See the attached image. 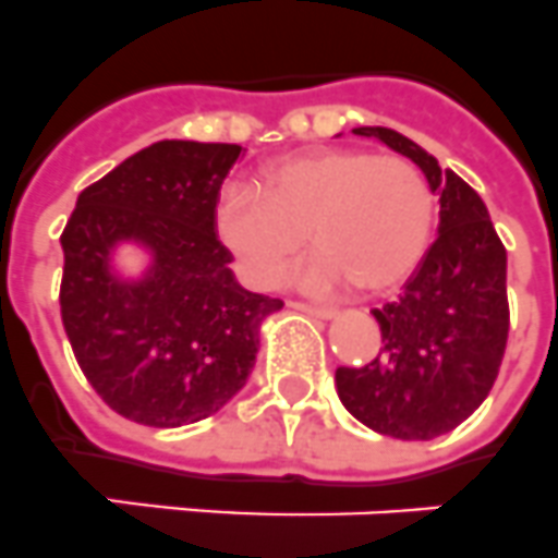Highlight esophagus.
I'll list each match as a JSON object with an SVG mask.
<instances>
[{
	"label": "esophagus",
	"instance_id": "34e87169",
	"mask_svg": "<svg viewBox=\"0 0 558 558\" xmlns=\"http://www.w3.org/2000/svg\"><path fill=\"white\" fill-rule=\"evenodd\" d=\"M294 308H301V312H306V315L312 317H320V320H331V317L337 315L335 308L329 306H315V303H292Z\"/></svg>",
	"mask_w": 558,
	"mask_h": 558
}]
</instances>
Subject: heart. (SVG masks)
<instances>
[{"instance_id": "heart-1", "label": "heart", "mask_w": 558, "mask_h": 558, "mask_svg": "<svg viewBox=\"0 0 558 558\" xmlns=\"http://www.w3.org/2000/svg\"><path fill=\"white\" fill-rule=\"evenodd\" d=\"M437 195L402 158L366 149H320L266 167L255 186L218 195L215 229L252 287H271L308 241L320 246L294 280L315 292L357 283L400 287L428 250Z\"/></svg>"}]
</instances>
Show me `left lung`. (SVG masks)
I'll return each mask as SVG.
<instances>
[{
  "label": "left lung",
  "instance_id": "1",
  "mask_svg": "<svg viewBox=\"0 0 558 558\" xmlns=\"http://www.w3.org/2000/svg\"><path fill=\"white\" fill-rule=\"evenodd\" d=\"M423 170L439 195V235L397 301L374 308L380 351L335 372L351 416L397 439H434L488 397L508 343V255L488 207L453 170L388 128H357Z\"/></svg>",
  "mask_w": 558,
  "mask_h": 558
}]
</instances>
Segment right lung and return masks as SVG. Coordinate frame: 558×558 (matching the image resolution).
Returning a JSON list of instances; mask_svg holds the SVG:
<instances>
[{
  "instance_id": "obj_1",
  "label": "right lung",
  "mask_w": 558,
  "mask_h": 558,
  "mask_svg": "<svg viewBox=\"0 0 558 558\" xmlns=\"http://www.w3.org/2000/svg\"><path fill=\"white\" fill-rule=\"evenodd\" d=\"M238 156V144H149L78 195L62 232L64 331L96 395L133 423L178 428L221 411L283 308L238 283L215 235ZM124 242L150 257L138 279L111 264Z\"/></svg>"
}]
</instances>
